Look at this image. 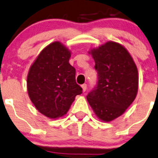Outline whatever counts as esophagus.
<instances>
[{
    "label": "esophagus",
    "instance_id": "obj_1",
    "mask_svg": "<svg viewBox=\"0 0 158 158\" xmlns=\"http://www.w3.org/2000/svg\"><path fill=\"white\" fill-rule=\"evenodd\" d=\"M82 91H83V92H85V90H86V89H87L86 84H82Z\"/></svg>",
    "mask_w": 158,
    "mask_h": 158
}]
</instances>
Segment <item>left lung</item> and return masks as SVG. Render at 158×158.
Instances as JSON below:
<instances>
[{"mask_svg": "<svg viewBox=\"0 0 158 158\" xmlns=\"http://www.w3.org/2000/svg\"><path fill=\"white\" fill-rule=\"evenodd\" d=\"M91 53L98 81L87 100L98 118L111 122L122 115L135 100L138 69L127 49L117 43H106Z\"/></svg>", "mask_w": 158, "mask_h": 158, "instance_id": "8db88e82", "label": "left lung"}]
</instances>
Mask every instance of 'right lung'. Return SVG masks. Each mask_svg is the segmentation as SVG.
<instances>
[{
  "mask_svg": "<svg viewBox=\"0 0 158 158\" xmlns=\"http://www.w3.org/2000/svg\"><path fill=\"white\" fill-rule=\"evenodd\" d=\"M71 53L60 42L43 49L27 76L31 102L40 113L50 118L66 114L75 97L82 93L76 82V69L69 63Z\"/></svg>",
  "mask_w": 158,
  "mask_h": 158,
  "instance_id": "obj_1",
  "label": "right lung"
}]
</instances>
